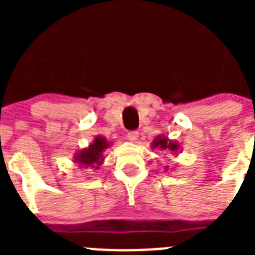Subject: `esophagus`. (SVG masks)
Returning a JSON list of instances; mask_svg holds the SVG:
<instances>
[{
    "instance_id": "esophagus-1",
    "label": "esophagus",
    "mask_w": 255,
    "mask_h": 255,
    "mask_svg": "<svg viewBox=\"0 0 255 255\" xmlns=\"http://www.w3.org/2000/svg\"><path fill=\"white\" fill-rule=\"evenodd\" d=\"M139 138V132L138 131H130L129 134L126 135V139L129 141H136Z\"/></svg>"
}]
</instances>
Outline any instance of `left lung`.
Returning a JSON list of instances; mask_svg holds the SVG:
<instances>
[{"label": "left lung", "instance_id": "obj_1", "mask_svg": "<svg viewBox=\"0 0 255 255\" xmlns=\"http://www.w3.org/2000/svg\"><path fill=\"white\" fill-rule=\"evenodd\" d=\"M152 149L166 150V152H171L172 154H175V153L180 150V145L176 141L170 140L166 135H158L152 141ZM166 170H167V167H166Z\"/></svg>", "mask_w": 255, "mask_h": 255}]
</instances>
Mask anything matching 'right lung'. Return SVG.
Listing matches in <instances>:
<instances>
[{"label": "right lung", "instance_id": "add662e5", "mask_svg": "<svg viewBox=\"0 0 255 255\" xmlns=\"http://www.w3.org/2000/svg\"><path fill=\"white\" fill-rule=\"evenodd\" d=\"M110 145H111V143L106 140V138H103L101 135H97L93 143H91L87 148H83V149L78 150L75 153L74 162L78 163L80 167L98 168V166H101L105 161L103 152Z\"/></svg>", "mask_w": 255, "mask_h": 255}]
</instances>
